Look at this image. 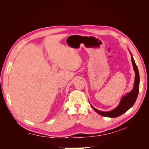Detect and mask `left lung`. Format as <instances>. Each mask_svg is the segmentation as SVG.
Returning <instances> with one entry per match:
<instances>
[{
    "instance_id": "1",
    "label": "left lung",
    "mask_w": 149,
    "mask_h": 149,
    "mask_svg": "<svg viewBox=\"0 0 149 149\" xmlns=\"http://www.w3.org/2000/svg\"><path fill=\"white\" fill-rule=\"evenodd\" d=\"M130 55L132 56L131 60H132L134 70L135 71V73H136L133 89L130 93L126 94L121 99L119 106L112 111H107V112L99 111L91 106L94 109V110L99 114L105 116V117H108V118H117V117L120 116V115L125 113L126 111H128L130 107H132V106L134 104L135 102H136L138 96L139 90L140 78H139V73L137 66L136 64V63H135V61L132 57L131 53H130Z\"/></svg>"
}]
</instances>
